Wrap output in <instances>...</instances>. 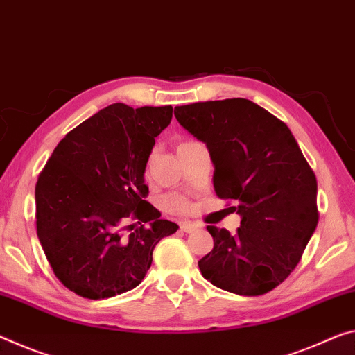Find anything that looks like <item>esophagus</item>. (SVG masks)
Masks as SVG:
<instances>
[{
	"instance_id": "1",
	"label": "esophagus",
	"mask_w": 355,
	"mask_h": 355,
	"mask_svg": "<svg viewBox=\"0 0 355 355\" xmlns=\"http://www.w3.org/2000/svg\"><path fill=\"white\" fill-rule=\"evenodd\" d=\"M180 229H182L183 232L191 234V232H194L196 229H198V226H196V224H193V223H189V221H184V223L180 224Z\"/></svg>"
}]
</instances>
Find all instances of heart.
<instances>
[{"instance_id": "heart-1", "label": "heart", "mask_w": 355, "mask_h": 355, "mask_svg": "<svg viewBox=\"0 0 355 355\" xmlns=\"http://www.w3.org/2000/svg\"><path fill=\"white\" fill-rule=\"evenodd\" d=\"M193 144H196V142H191V140H187V142H182V144L178 145V150L187 148V147H189V145H193ZM162 207H164L166 210L171 211V213H187L188 208H189V204H188L187 199L182 198V196L173 194V196H167V198L162 199Z\"/></svg>"}]
</instances>
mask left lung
Wrapping results in <instances>:
<instances>
[{
	"mask_svg": "<svg viewBox=\"0 0 355 355\" xmlns=\"http://www.w3.org/2000/svg\"><path fill=\"white\" fill-rule=\"evenodd\" d=\"M175 118L204 142L213 187L232 199L237 234L208 226L213 250L202 277L239 295H262L289 277L318 226V182L291 129L250 99L178 105Z\"/></svg>",
	"mask_w": 355,
	"mask_h": 355,
	"instance_id": "obj_1",
	"label": "left lung"
}]
</instances>
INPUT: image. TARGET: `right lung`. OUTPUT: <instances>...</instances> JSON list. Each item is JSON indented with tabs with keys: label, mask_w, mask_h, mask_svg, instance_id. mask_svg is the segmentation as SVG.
<instances>
[{
	"label": "right lung",
	"mask_w": 355,
	"mask_h": 355,
	"mask_svg": "<svg viewBox=\"0 0 355 355\" xmlns=\"http://www.w3.org/2000/svg\"><path fill=\"white\" fill-rule=\"evenodd\" d=\"M171 120V105L112 104L66 134L39 175L37 237L55 277L77 295L101 300L134 289L157 241L177 232L144 200L155 139ZM128 217L141 224L129 236Z\"/></svg>",
	"instance_id": "right-lung-1"
}]
</instances>
